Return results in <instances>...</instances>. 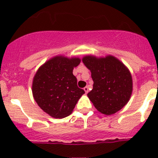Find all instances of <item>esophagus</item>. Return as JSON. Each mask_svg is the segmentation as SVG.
Listing matches in <instances>:
<instances>
[{"mask_svg": "<svg viewBox=\"0 0 158 158\" xmlns=\"http://www.w3.org/2000/svg\"><path fill=\"white\" fill-rule=\"evenodd\" d=\"M84 91L85 92V93H88V92H89V87L88 86L84 87Z\"/></svg>", "mask_w": 158, "mask_h": 158, "instance_id": "34e87169", "label": "esophagus"}]
</instances>
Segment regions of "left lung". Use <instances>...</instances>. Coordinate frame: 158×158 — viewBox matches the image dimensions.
<instances>
[{
  "instance_id": "1",
  "label": "left lung",
  "mask_w": 158,
  "mask_h": 158,
  "mask_svg": "<svg viewBox=\"0 0 158 158\" xmlns=\"http://www.w3.org/2000/svg\"><path fill=\"white\" fill-rule=\"evenodd\" d=\"M82 62L92 73L93 89L87 95L94 106L109 115L122 109L132 93V78L128 68L112 56H86Z\"/></svg>"
}]
</instances>
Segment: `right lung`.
<instances>
[{
	"label": "right lung",
	"mask_w": 158,
	"mask_h": 158,
	"mask_svg": "<svg viewBox=\"0 0 158 158\" xmlns=\"http://www.w3.org/2000/svg\"><path fill=\"white\" fill-rule=\"evenodd\" d=\"M80 59L57 56L41 66L33 78L32 92L38 106L51 117L63 118L73 112L85 91L77 85L73 70Z\"/></svg>",
	"instance_id": "1"
}]
</instances>
